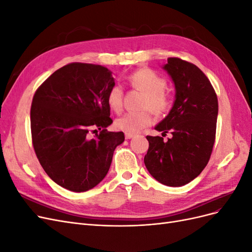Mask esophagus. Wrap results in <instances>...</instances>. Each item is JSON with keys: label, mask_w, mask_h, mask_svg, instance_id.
Segmentation results:
<instances>
[{"label": "esophagus", "mask_w": 252, "mask_h": 252, "mask_svg": "<svg viewBox=\"0 0 252 252\" xmlns=\"http://www.w3.org/2000/svg\"><path fill=\"white\" fill-rule=\"evenodd\" d=\"M134 135H135V134H133V133H128V132H126V133H125V138H126L127 140H129V139H132Z\"/></svg>", "instance_id": "esophagus-1"}]
</instances>
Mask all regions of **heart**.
I'll list each match as a JSON object with an SVG mask.
<instances>
[{"instance_id":"obj_1","label":"heart","mask_w":252,"mask_h":252,"mask_svg":"<svg viewBox=\"0 0 252 252\" xmlns=\"http://www.w3.org/2000/svg\"><path fill=\"white\" fill-rule=\"evenodd\" d=\"M128 83L136 89L145 93L141 111H129L116 120V127L119 130L128 133L140 132L143 128L149 126L154 118L149 109L157 114L168 111L171 106V97L165 90L167 81L150 68H141L128 77ZM123 88L119 84L109 89L107 94V104L113 111L119 112L123 107Z\"/></svg>"}]
</instances>
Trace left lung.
<instances>
[{"instance_id": "left-lung-1", "label": "left lung", "mask_w": 252, "mask_h": 252, "mask_svg": "<svg viewBox=\"0 0 252 252\" xmlns=\"http://www.w3.org/2000/svg\"><path fill=\"white\" fill-rule=\"evenodd\" d=\"M163 69L174 84L172 107L155 127L172 136H150L144 163L149 173L166 186L180 187L194 180L207 165L216 139L219 104L204 72L178 58L167 60Z\"/></svg>"}]
</instances>
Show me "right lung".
<instances>
[{"label":"right lung","mask_w":252,"mask_h":252,"mask_svg":"<svg viewBox=\"0 0 252 252\" xmlns=\"http://www.w3.org/2000/svg\"><path fill=\"white\" fill-rule=\"evenodd\" d=\"M112 72L101 65L71 63L53 72L35 91L32 110L35 155L58 185L74 192L95 187L107 174L113 151L124 142L111 125L107 104ZM90 127L101 130L94 138Z\"/></svg>","instance_id":"right-lung-1"}]
</instances>
